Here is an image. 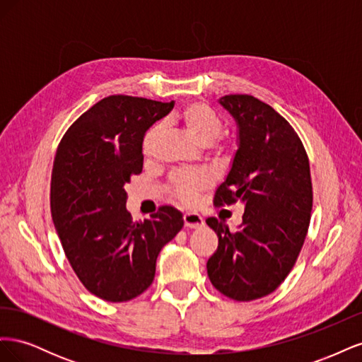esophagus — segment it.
I'll use <instances>...</instances> for the list:
<instances>
[{
	"label": "esophagus",
	"mask_w": 362,
	"mask_h": 362,
	"mask_svg": "<svg viewBox=\"0 0 362 362\" xmlns=\"http://www.w3.org/2000/svg\"><path fill=\"white\" fill-rule=\"evenodd\" d=\"M182 218H184V226L185 228H201L205 223L204 218L196 213H185Z\"/></svg>",
	"instance_id": "34e87169"
}]
</instances>
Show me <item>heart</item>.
I'll list each match as a JSON object with an SVG mask.
<instances>
[{
    "label": "heart",
    "instance_id": "1",
    "mask_svg": "<svg viewBox=\"0 0 362 362\" xmlns=\"http://www.w3.org/2000/svg\"><path fill=\"white\" fill-rule=\"evenodd\" d=\"M175 119L198 144L205 146L208 156L213 160L222 161L231 156L233 144L226 137L218 136L222 133L223 120L213 107L202 101H193L181 107ZM161 137V124H154L145 131L144 137H141L140 149L141 156L146 160L156 157ZM210 184L211 178L208 177V173L202 170H185L175 172L172 175L168 189L175 201L190 205L204 190L210 187Z\"/></svg>",
    "mask_w": 362,
    "mask_h": 362
}]
</instances>
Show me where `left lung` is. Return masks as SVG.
I'll list each match as a JSON object with an SVG mask.
<instances>
[{"mask_svg":"<svg viewBox=\"0 0 362 362\" xmlns=\"http://www.w3.org/2000/svg\"><path fill=\"white\" fill-rule=\"evenodd\" d=\"M240 145L214 205L245 204L243 223L231 233L208 217L218 246L206 262L216 290L237 302L275 291L296 264L308 233L313 208L310 160L300 137L275 108L250 95H225Z\"/></svg>","mask_w":362,"mask_h":362,"instance_id":"8db88e82","label":"left lung"}]
</instances>
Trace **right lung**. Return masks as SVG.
Segmentation results:
<instances>
[{"label":"right lung","mask_w":362,"mask_h":362,"mask_svg":"<svg viewBox=\"0 0 362 362\" xmlns=\"http://www.w3.org/2000/svg\"><path fill=\"white\" fill-rule=\"evenodd\" d=\"M173 103L110 95L62 137L51 175V214L75 275L107 302H127L156 276L161 247L184 225L163 205L144 222L127 211L125 184L144 169L141 137Z\"/></svg>","instance_id":"right-lung-1"}]
</instances>
